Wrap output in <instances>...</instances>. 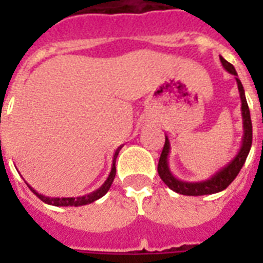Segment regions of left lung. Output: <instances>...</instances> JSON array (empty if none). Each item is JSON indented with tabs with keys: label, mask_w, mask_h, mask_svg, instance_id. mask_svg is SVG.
<instances>
[{
	"label": "left lung",
	"mask_w": 263,
	"mask_h": 263,
	"mask_svg": "<svg viewBox=\"0 0 263 263\" xmlns=\"http://www.w3.org/2000/svg\"><path fill=\"white\" fill-rule=\"evenodd\" d=\"M220 61L222 64L225 71H228L231 75H235L237 83V90L240 95L241 101V119H243V139H241V146L239 152L228 164L224 165L222 168L218 169L214 175H212L208 180L202 181H185V180L177 179L169 168V153H171V142H169L168 135H165V144L161 153L160 161H158V175L161 180L168 185L171 190H173L177 194L188 196H199V195H212L217 192L224 191L233 180L236 179V176L240 172L241 166L245 165L246 158L249 156L251 143H253V124H251V116H250V109L246 99L245 88L243 84L237 79L236 69L232 64L228 63L224 57L220 55Z\"/></svg>",
	"instance_id": "obj_1"
}]
</instances>
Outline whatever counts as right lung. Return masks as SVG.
Masks as SVG:
<instances>
[{
    "mask_svg": "<svg viewBox=\"0 0 263 263\" xmlns=\"http://www.w3.org/2000/svg\"><path fill=\"white\" fill-rule=\"evenodd\" d=\"M123 146H120L117 147V150L115 152V156H113V164H111V171L107 176L106 181L98 188V190H95V191L90 192L87 195H83V196H76V198H50V196H46V195H42V194H39L38 191H35L34 188L31 187L30 184H27L30 190L34 192L35 195L38 196L39 199L45 202L47 204H51V206H84V204H88V203H92L94 200L99 199V198H102L107 191H109V188H110L111 183H113V180H115V176H116V158L119 156V152L121 150Z\"/></svg>",
    "mask_w": 263,
    "mask_h": 263,
    "instance_id": "right-lung-1",
    "label": "right lung"
}]
</instances>
